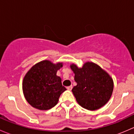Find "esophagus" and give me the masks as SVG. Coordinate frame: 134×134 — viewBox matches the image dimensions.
<instances>
[{
	"mask_svg": "<svg viewBox=\"0 0 134 134\" xmlns=\"http://www.w3.org/2000/svg\"><path fill=\"white\" fill-rule=\"evenodd\" d=\"M67 89L69 90V91H71V90L72 89V86H68V87H67Z\"/></svg>",
	"mask_w": 134,
	"mask_h": 134,
	"instance_id": "34e87169",
	"label": "esophagus"
}]
</instances>
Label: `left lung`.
Returning a JSON list of instances; mask_svg holds the SVG:
<instances>
[{"label": "left lung", "mask_w": 134, "mask_h": 134, "mask_svg": "<svg viewBox=\"0 0 134 134\" xmlns=\"http://www.w3.org/2000/svg\"><path fill=\"white\" fill-rule=\"evenodd\" d=\"M77 85L72 92L83 108L96 110L104 106L113 90V81L107 72L93 62H86L82 68L71 64Z\"/></svg>", "instance_id": "8db88e82"}]
</instances>
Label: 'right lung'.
I'll list each match as a JSON object with an SVG mask.
<instances>
[{
	"label": "right lung",
	"mask_w": 134,
	"mask_h": 134,
	"mask_svg": "<svg viewBox=\"0 0 134 134\" xmlns=\"http://www.w3.org/2000/svg\"><path fill=\"white\" fill-rule=\"evenodd\" d=\"M63 63L48 60L36 63L27 72L23 81V91L27 102L36 109L47 110L56 106L61 94L67 89L56 75Z\"/></svg>",
	"instance_id": "1"
}]
</instances>
